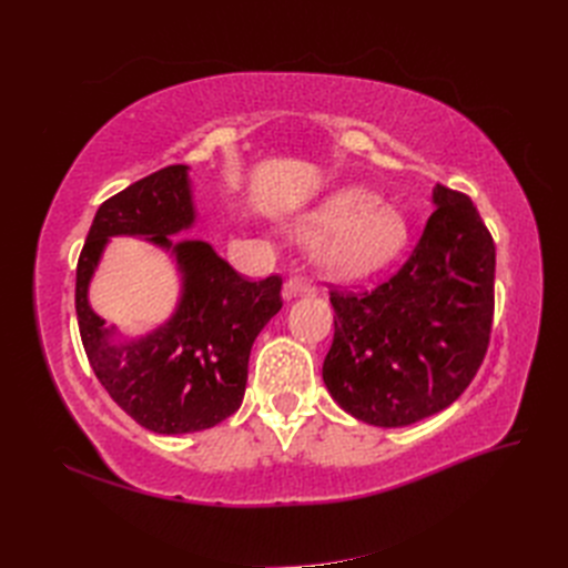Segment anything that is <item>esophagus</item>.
<instances>
[{
	"label": "esophagus",
	"instance_id": "1",
	"mask_svg": "<svg viewBox=\"0 0 568 568\" xmlns=\"http://www.w3.org/2000/svg\"><path fill=\"white\" fill-rule=\"evenodd\" d=\"M315 294V286L303 280V277H294L288 280L286 286H284V296L286 298H298V296H313Z\"/></svg>",
	"mask_w": 568,
	"mask_h": 568
}]
</instances>
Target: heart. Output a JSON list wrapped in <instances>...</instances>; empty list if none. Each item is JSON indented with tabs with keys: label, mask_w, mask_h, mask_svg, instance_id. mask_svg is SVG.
Listing matches in <instances>:
<instances>
[{
	"label": "heart",
	"mask_w": 568,
	"mask_h": 568,
	"mask_svg": "<svg viewBox=\"0 0 568 568\" xmlns=\"http://www.w3.org/2000/svg\"><path fill=\"white\" fill-rule=\"evenodd\" d=\"M294 232L317 236L315 265L326 277L357 280L393 263L407 244L405 215L369 189L341 186L296 217Z\"/></svg>",
	"instance_id": "1"
}]
</instances>
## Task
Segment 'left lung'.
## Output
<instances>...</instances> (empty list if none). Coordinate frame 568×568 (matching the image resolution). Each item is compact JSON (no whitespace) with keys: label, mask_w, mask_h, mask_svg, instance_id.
<instances>
[{"label":"left lung","mask_w":568,"mask_h":568,"mask_svg":"<svg viewBox=\"0 0 568 568\" xmlns=\"http://www.w3.org/2000/svg\"><path fill=\"white\" fill-rule=\"evenodd\" d=\"M407 263L365 294L332 291L322 379L355 419L398 428L453 405L476 376L493 324L495 244L476 205L443 184Z\"/></svg>","instance_id":"8db88e82"}]
</instances>
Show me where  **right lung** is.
I'll return each instance as SVG.
<instances>
[{"label": "right lung", "instance_id": "obj_1", "mask_svg": "<svg viewBox=\"0 0 568 568\" xmlns=\"http://www.w3.org/2000/svg\"><path fill=\"white\" fill-rule=\"evenodd\" d=\"M196 205L189 165H168L99 205L75 274V313L97 379L153 434L211 428L242 407L255 336L282 311V280L248 282L192 230ZM113 235L163 247L181 274L174 315L144 337H123L89 305V284Z\"/></svg>", "mask_w": 568, "mask_h": 568}]
</instances>
